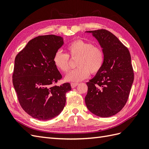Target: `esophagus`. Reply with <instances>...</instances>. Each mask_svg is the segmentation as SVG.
Returning <instances> with one entry per match:
<instances>
[{
	"instance_id": "1",
	"label": "esophagus",
	"mask_w": 149,
	"mask_h": 149,
	"mask_svg": "<svg viewBox=\"0 0 149 149\" xmlns=\"http://www.w3.org/2000/svg\"><path fill=\"white\" fill-rule=\"evenodd\" d=\"M78 84H79L78 83H74V82L71 83V87H72V88H75V87L76 86H77Z\"/></svg>"
}]
</instances>
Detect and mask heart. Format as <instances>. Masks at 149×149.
I'll return each instance as SVG.
<instances>
[{
  "mask_svg": "<svg viewBox=\"0 0 149 149\" xmlns=\"http://www.w3.org/2000/svg\"><path fill=\"white\" fill-rule=\"evenodd\" d=\"M68 55L57 51L53 61L56 68L62 72L69 69V55L72 58H77L76 66L65 76V80L70 82H80L89 77L90 72L96 74L101 70L104 61L102 49L89 41L82 40L74 41L68 46Z\"/></svg>",
  "mask_w": 149,
  "mask_h": 149,
  "instance_id": "obj_1",
  "label": "heart"
}]
</instances>
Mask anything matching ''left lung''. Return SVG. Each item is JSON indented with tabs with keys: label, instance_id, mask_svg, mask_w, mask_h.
<instances>
[{
	"label": "left lung",
	"instance_id": "left-lung-1",
	"mask_svg": "<svg viewBox=\"0 0 149 149\" xmlns=\"http://www.w3.org/2000/svg\"><path fill=\"white\" fill-rule=\"evenodd\" d=\"M100 43L104 55L103 65L86 84L87 109L95 115L106 118L124 107L134 79L131 56L128 48L106 29L88 31Z\"/></svg>",
	"mask_w": 149,
	"mask_h": 149
}]
</instances>
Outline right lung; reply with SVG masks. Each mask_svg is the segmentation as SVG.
<instances>
[{"label": "right lung", "instance_id": "add662e5", "mask_svg": "<svg viewBox=\"0 0 149 149\" xmlns=\"http://www.w3.org/2000/svg\"><path fill=\"white\" fill-rule=\"evenodd\" d=\"M61 36H39L30 40L15 58L13 83L22 108L39 120L58 116L65 105L69 83L55 84L62 76L53 63L55 53L63 45Z\"/></svg>", "mask_w": 149, "mask_h": 149}]
</instances>
